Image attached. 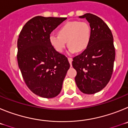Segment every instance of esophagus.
Segmentation results:
<instances>
[{
  "label": "esophagus",
  "mask_w": 128,
  "mask_h": 128,
  "mask_svg": "<svg viewBox=\"0 0 128 128\" xmlns=\"http://www.w3.org/2000/svg\"><path fill=\"white\" fill-rule=\"evenodd\" d=\"M68 62H69V63H70V65H72V58H68Z\"/></svg>",
  "instance_id": "34e87169"
}]
</instances>
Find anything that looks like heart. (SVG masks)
<instances>
[{
    "label": "heart",
    "instance_id": "b5f03b06",
    "mask_svg": "<svg viewBox=\"0 0 128 128\" xmlns=\"http://www.w3.org/2000/svg\"><path fill=\"white\" fill-rule=\"evenodd\" d=\"M91 35V28L88 23L70 21L60 28L58 35L50 34L49 42L53 48L58 52H63L68 44L69 52L75 53L77 51H84L88 47Z\"/></svg>",
    "mask_w": 128,
    "mask_h": 128
}]
</instances>
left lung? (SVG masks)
Masks as SVG:
<instances>
[{"label":"left lung","instance_id":"8db88e82","mask_svg":"<svg viewBox=\"0 0 128 128\" xmlns=\"http://www.w3.org/2000/svg\"><path fill=\"white\" fill-rule=\"evenodd\" d=\"M91 28V40L81 54L73 58L72 66L77 71L76 83L80 91L94 94L104 88L110 80L114 69L115 51L112 31L98 16L86 13Z\"/></svg>","mask_w":128,"mask_h":128}]
</instances>
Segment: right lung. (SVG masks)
Masks as SVG:
<instances>
[{
	"instance_id": "right-lung-1",
	"label": "right lung",
	"mask_w": 128,
	"mask_h": 128,
	"mask_svg": "<svg viewBox=\"0 0 128 128\" xmlns=\"http://www.w3.org/2000/svg\"><path fill=\"white\" fill-rule=\"evenodd\" d=\"M66 19L37 16L24 25L19 34V68L28 88L42 98H53L60 93L70 68L67 58L49 42L52 31Z\"/></svg>"
}]
</instances>
